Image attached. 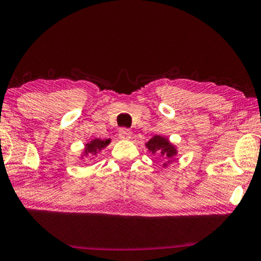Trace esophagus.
Returning <instances> with one entry per match:
<instances>
[{
    "instance_id": "esophagus-1",
    "label": "esophagus",
    "mask_w": 261,
    "mask_h": 261,
    "mask_svg": "<svg viewBox=\"0 0 261 261\" xmlns=\"http://www.w3.org/2000/svg\"><path fill=\"white\" fill-rule=\"evenodd\" d=\"M118 136H119V138H120V139H130V138H131V136H132V134H131V131H130V130H127V129H122V130L119 131Z\"/></svg>"
}]
</instances>
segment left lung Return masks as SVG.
Masks as SVG:
<instances>
[{"label":"left lung","instance_id":"8db88e82","mask_svg":"<svg viewBox=\"0 0 261 261\" xmlns=\"http://www.w3.org/2000/svg\"><path fill=\"white\" fill-rule=\"evenodd\" d=\"M146 149L151 155L155 153H160L161 156H164L167 159V162L163 163V168H167L169 164L172 163L175 161V157L177 156V148L175 144L169 141V138L164 137L161 135H155L153 137L149 139L145 143Z\"/></svg>","mask_w":261,"mask_h":261}]
</instances>
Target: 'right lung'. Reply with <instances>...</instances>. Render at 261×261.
Segmentation results:
<instances>
[{"label":"right lung","instance_id":"right-lung-1","mask_svg":"<svg viewBox=\"0 0 261 261\" xmlns=\"http://www.w3.org/2000/svg\"><path fill=\"white\" fill-rule=\"evenodd\" d=\"M110 143H111V138L108 139H101V138H93L85 143V146H84L82 153H80V161H86L91 157H95L98 155L101 150H104L106 146H108Z\"/></svg>","mask_w":261,"mask_h":261}]
</instances>
